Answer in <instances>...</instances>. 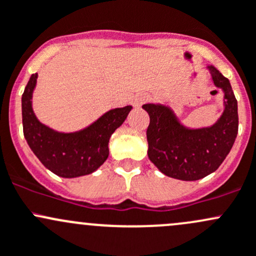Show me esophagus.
Segmentation results:
<instances>
[{
	"label": "esophagus",
	"instance_id": "1",
	"mask_svg": "<svg viewBox=\"0 0 256 256\" xmlns=\"http://www.w3.org/2000/svg\"><path fill=\"white\" fill-rule=\"evenodd\" d=\"M146 100H148V96L146 94H136L133 98H132V104L138 108V107H140L142 104L146 101Z\"/></svg>",
	"mask_w": 256,
	"mask_h": 256
}]
</instances>
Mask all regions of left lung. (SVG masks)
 I'll return each mask as SVG.
<instances>
[{
    "label": "left lung",
    "mask_w": 256,
    "mask_h": 256,
    "mask_svg": "<svg viewBox=\"0 0 256 256\" xmlns=\"http://www.w3.org/2000/svg\"><path fill=\"white\" fill-rule=\"evenodd\" d=\"M213 85L223 92V112L208 127H187L164 104H146L150 117L148 156L168 178L196 181L214 172L224 162L238 134V102L230 82L213 65H207Z\"/></svg>",
    "instance_id": "obj_1"
}]
</instances>
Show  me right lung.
<instances>
[{"label": "right lung", "mask_w": 256, "mask_h": 256, "mask_svg": "<svg viewBox=\"0 0 256 256\" xmlns=\"http://www.w3.org/2000/svg\"><path fill=\"white\" fill-rule=\"evenodd\" d=\"M38 74H33L22 94L23 134L39 162L65 178L94 172L110 154V138L123 124L133 107L107 110L98 120L76 132H58L43 124L33 110V92Z\"/></svg>", "instance_id": "add662e5"}]
</instances>
